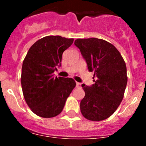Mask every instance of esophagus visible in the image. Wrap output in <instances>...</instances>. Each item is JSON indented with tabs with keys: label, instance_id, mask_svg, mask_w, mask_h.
<instances>
[{
	"label": "esophagus",
	"instance_id": "34e87169",
	"mask_svg": "<svg viewBox=\"0 0 146 146\" xmlns=\"http://www.w3.org/2000/svg\"><path fill=\"white\" fill-rule=\"evenodd\" d=\"M80 85H81V83H80V82H76V87L77 88H80Z\"/></svg>",
	"mask_w": 146,
	"mask_h": 146
}]
</instances>
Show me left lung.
Returning a JSON list of instances; mask_svg holds the SVG:
<instances>
[{"label":"left lung","mask_w":146,"mask_h":146,"mask_svg":"<svg viewBox=\"0 0 146 146\" xmlns=\"http://www.w3.org/2000/svg\"><path fill=\"white\" fill-rule=\"evenodd\" d=\"M74 44L94 71L92 86L82 84L85 95L80 102L82 116L88 120L99 121L109 118L118 108L127 84L126 66L114 45L98 38L78 39Z\"/></svg>","instance_id":"left-lung-1"}]
</instances>
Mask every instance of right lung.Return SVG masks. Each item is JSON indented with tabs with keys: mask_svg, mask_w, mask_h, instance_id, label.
<instances>
[{
	"mask_svg": "<svg viewBox=\"0 0 146 146\" xmlns=\"http://www.w3.org/2000/svg\"><path fill=\"white\" fill-rule=\"evenodd\" d=\"M73 39L46 36L29 48L23 61L21 84L27 105L37 116L51 118L58 115L76 87L73 78L54 77L61 66L62 54Z\"/></svg>",
	"mask_w": 146,
	"mask_h": 146,
	"instance_id": "add662e5",
	"label": "right lung"
}]
</instances>
